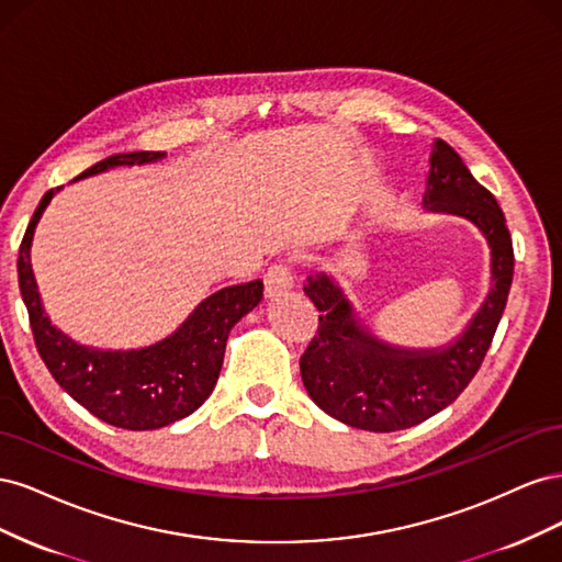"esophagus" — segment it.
Instances as JSON below:
<instances>
[{"label": "esophagus", "mask_w": 562, "mask_h": 562, "mask_svg": "<svg viewBox=\"0 0 562 562\" xmlns=\"http://www.w3.org/2000/svg\"><path fill=\"white\" fill-rule=\"evenodd\" d=\"M295 281V265L293 260H279L269 267L265 274V288L267 295H281L288 288H293Z\"/></svg>", "instance_id": "1"}]
</instances>
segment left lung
I'll use <instances>...</instances> for the list:
<instances>
[{"instance_id":"1","label":"left lung","mask_w":562,"mask_h":562,"mask_svg":"<svg viewBox=\"0 0 562 562\" xmlns=\"http://www.w3.org/2000/svg\"><path fill=\"white\" fill-rule=\"evenodd\" d=\"M427 209L469 217L492 250V291L467 333L448 349L407 351L372 337L342 291L316 274L304 283L318 328L300 356L302 382L323 413L366 431H401L434 417L469 386L502 321L514 281V244L497 199L475 182L462 157L436 140Z\"/></svg>"}]
</instances>
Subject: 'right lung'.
Listing matches in <instances>:
<instances>
[{
	"label": "right lung",
	"instance_id": "1",
	"mask_svg": "<svg viewBox=\"0 0 562 562\" xmlns=\"http://www.w3.org/2000/svg\"><path fill=\"white\" fill-rule=\"evenodd\" d=\"M161 157L164 151L114 155L93 164L75 180L108 171L112 166L147 164ZM56 192L58 187L42 196L19 248L21 295L27 307L32 337L48 372L91 415L119 429H161L192 415L211 396L217 382L229 330L262 300V281L227 285L213 293L171 337L151 347L100 351L77 345L50 326L30 267L32 234Z\"/></svg>",
	"mask_w": 562,
	"mask_h": 562
}]
</instances>
